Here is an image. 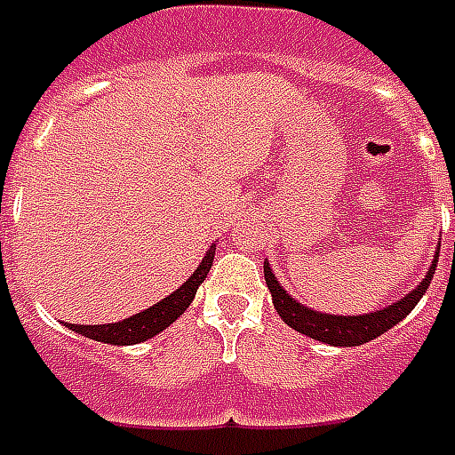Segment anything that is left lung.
Returning a JSON list of instances; mask_svg holds the SVG:
<instances>
[{
  "mask_svg": "<svg viewBox=\"0 0 455 455\" xmlns=\"http://www.w3.org/2000/svg\"><path fill=\"white\" fill-rule=\"evenodd\" d=\"M436 262H439V248H436V255H434L425 279L410 294L398 299L395 304L379 308V311L373 313H364V315H335V313L313 311L308 306L299 304L291 294H287V289L282 287L277 277H275L270 262H265L262 267H265V282H267V289H270L272 294V304H275L277 313L282 315V321L291 325L296 332L308 335V338L318 339V342H325V345H332V347H356V345L371 342L373 338H379L386 331H390L393 325H398L407 313L419 304V299L425 296V291L432 284Z\"/></svg>",
  "mask_w": 455,
  "mask_h": 455,
  "instance_id": "left-lung-1",
  "label": "left lung"
}]
</instances>
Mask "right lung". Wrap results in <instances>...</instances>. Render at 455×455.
Listing matches in <instances>:
<instances>
[{
    "label": "right lung",
    "mask_w": 455,
    "mask_h": 455,
    "mask_svg": "<svg viewBox=\"0 0 455 455\" xmlns=\"http://www.w3.org/2000/svg\"><path fill=\"white\" fill-rule=\"evenodd\" d=\"M214 251H217V243H212L207 248V253H204L202 262L197 265V270L190 275V279H185L176 291H171L166 299H161L154 306H149L147 311L134 313V315L124 318V321L106 323V325H76V323H67V328L79 332L84 338L96 339V342H106V345H140L144 339H151L154 335H159L161 331H166L171 323L178 321L188 311V306L193 304L195 291L204 282L212 262H214Z\"/></svg>",
    "instance_id": "right-lung-1"
}]
</instances>
